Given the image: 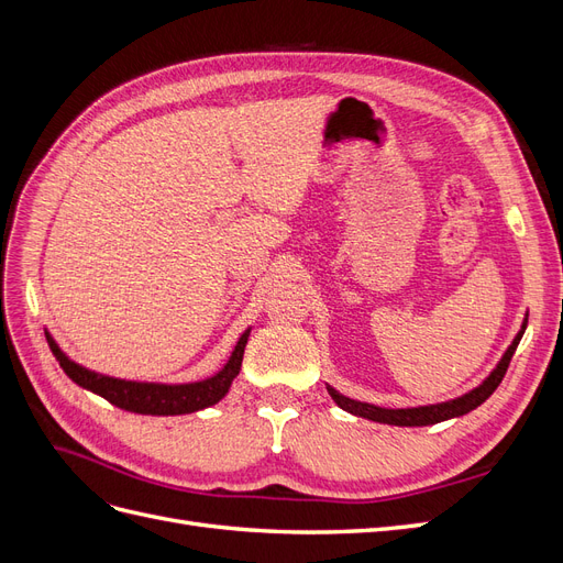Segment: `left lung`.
I'll return each mask as SVG.
<instances>
[{
    "mask_svg": "<svg viewBox=\"0 0 563 563\" xmlns=\"http://www.w3.org/2000/svg\"><path fill=\"white\" fill-rule=\"evenodd\" d=\"M526 323H528V314L521 323V331L515 335L512 345L507 347V352L503 354V360L498 362V366L490 371V376L479 385L470 389L467 395L457 397V399H451V401H444V404H432V406H418V408H383V406H373V404H366V401H356V399H350L345 395H340L338 389H333L331 385H327L331 399L343 408V411L352 413V416H360V418H366V420H373V422H383V424H397V428H422V424H437L441 420H451V418H457V416H465L470 411H474L476 406H482L493 391H496V387L503 383L505 373H507V366L509 362H512V354L519 345V340L526 331Z\"/></svg>",
    "mask_w": 563,
    "mask_h": 563,
    "instance_id": "obj_1",
    "label": "left lung"
}]
</instances>
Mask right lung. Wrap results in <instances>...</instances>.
Instances as JSON below:
<instances>
[{
	"label": "right lung",
	"instance_id": "add662e5",
	"mask_svg": "<svg viewBox=\"0 0 563 563\" xmlns=\"http://www.w3.org/2000/svg\"><path fill=\"white\" fill-rule=\"evenodd\" d=\"M251 329H246L240 338V343L234 345L228 364L220 368L216 376L199 380V383H185V385H164V383H135V380H122V378H110L103 373H96L75 364L70 356L56 345V340L46 333L48 347L54 352L60 368L67 373V378H73L79 387L93 391V395L108 399L110 404L124 408L131 413H143V416H183V413H195L201 408H209L218 404L228 395L232 380L240 376L242 360H244V347L249 340Z\"/></svg>",
	"mask_w": 563,
	"mask_h": 563
}]
</instances>
